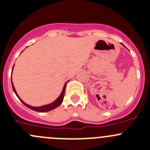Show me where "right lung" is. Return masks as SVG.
Masks as SVG:
<instances>
[{
    "mask_svg": "<svg viewBox=\"0 0 150 150\" xmlns=\"http://www.w3.org/2000/svg\"><path fill=\"white\" fill-rule=\"evenodd\" d=\"M14 66V65H13ZM13 68H12V71H13ZM68 82V81H67ZM67 83L65 84H64V88H63V90L62 91L61 94H60V96H59L58 98H57V99H56L55 101H54V102H52V103L49 104H46V105H43V106H41V107H32V106L30 105H28V104H26L25 102H24L22 100V99H20V98L19 97V96H18L17 93H16V90H15V88L14 86H13V83H12V81H11V85H12V88H13V91H14L15 94L16 95V96H17L18 98H19V99L21 100V102L23 103V104H25V106H26L27 107H28V108L31 109V110H34V111H36V112H48V111H51V110H54V109L57 108V107H58L63 102V99H64V91H65V88H66V85H67Z\"/></svg>",
    "mask_w": 150,
    "mask_h": 150,
    "instance_id": "obj_1",
    "label": "right lung"
}]
</instances>
